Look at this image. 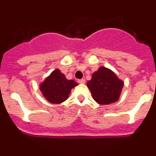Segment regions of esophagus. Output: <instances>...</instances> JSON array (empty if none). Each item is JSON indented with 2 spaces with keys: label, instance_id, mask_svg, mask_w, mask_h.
Returning a JSON list of instances; mask_svg holds the SVG:
<instances>
[{
  "label": "esophagus",
  "instance_id": "34e87169",
  "mask_svg": "<svg viewBox=\"0 0 156 156\" xmlns=\"http://www.w3.org/2000/svg\"><path fill=\"white\" fill-rule=\"evenodd\" d=\"M78 83H85V80L84 79H80L78 80Z\"/></svg>",
  "mask_w": 156,
  "mask_h": 156
}]
</instances>
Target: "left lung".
I'll return each mask as SVG.
<instances>
[{"instance_id":"8db88e82","label":"left lung","mask_w":156,"mask_h":156,"mask_svg":"<svg viewBox=\"0 0 156 156\" xmlns=\"http://www.w3.org/2000/svg\"><path fill=\"white\" fill-rule=\"evenodd\" d=\"M124 82L110 69L100 66L87 83L92 98L100 105H109L119 99Z\"/></svg>"}]
</instances>
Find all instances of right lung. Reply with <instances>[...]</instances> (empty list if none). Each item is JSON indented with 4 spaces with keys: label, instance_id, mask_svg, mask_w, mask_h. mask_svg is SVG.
<instances>
[{
    "label": "right lung",
    "instance_id": "right-lung-1",
    "mask_svg": "<svg viewBox=\"0 0 156 156\" xmlns=\"http://www.w3.org/2000/svg\"><path fill=\"white\" fill-rule=\"evenodd\" d=\"M77 83L73 80H67L58 69L51 73L40 83V90L48 101L51 104H60L67 100L71 90Z\"/></svg>",
    "mask_w": 156,
    "mask_h": 156
}]
</instances>
